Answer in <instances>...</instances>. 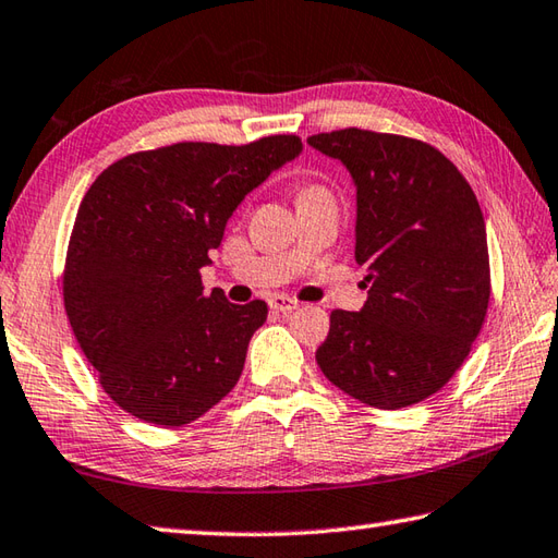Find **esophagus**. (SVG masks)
<instances>
[{"label": "esophagus", "mask_w": 558, "mask_h": 558, "mask_svg": "<svg viewBox=\"0 0 558 558\" xmlns=\"http://www.w3.org/2000/svg\"><path fill=\"white\" fill-rule=\"evenodd\" d=\"M268 304H270V310L278 312V314H290V312H294V310L300 307L298 300L286 298V294H276V298H270Z\"/></svg>", "instance_id": "esophagus-1"}]
</instances>
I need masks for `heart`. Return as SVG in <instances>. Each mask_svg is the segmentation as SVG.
<instances>
[{"instance_id":"b5f03b06","label":"heart","mask_w":558,"mask_h":558,"mask_svg":"<svg viewBox=\"0 0 558 558\" xmlns=\"http://www.w3.org/2000/svg\"><path fill=\"white\" fill-rule=\"evenodd\" d=\"M324 189H319V185H307V189H302L300 195H307V193H322Z\"/></svg>"}]
</instances>
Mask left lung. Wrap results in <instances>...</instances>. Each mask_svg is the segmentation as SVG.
Instances as JSON below:
<instances>
[{
    "mask_svg": "<svg viewBox=\"0 0 558 558\" xmlns=\"http://www.w3.org/2000/svg\"><path fill=\"white\" fill-rule=\"evenodd\" d=\"M307 142L355 179V260L367 268L365 307L331 312L316 363L367 407H413L452 379L486 322L482 207L462 171L423 140L343 128Z\"/></svg>",
    "mask_w": 558,
    "mask_h": 558,
    "instance_id": "8db88e82",
    "label": "left lung"
}]
</instances>
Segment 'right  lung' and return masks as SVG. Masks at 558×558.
I'll return each instance as SVG.
<instances>
[{
	"mask_svg": "<svg viewBox=\"0 0 558 558\" xmlns=\"http://www.w3.org/2000/svg\"><path fill=\"white\" fill-rule=\"evenodd\" d=\"M300 149L298 135L177 142L113 161L86 191L64 312L98 385L130 416L179 428L234 389L268 304L205 294L201 268L244 195Z\"/></svg>",
	"mask_w": 558,
	"mask_h": 558,
	"instance_id": "1",
	"label": "right lung"
}]
</instances>
